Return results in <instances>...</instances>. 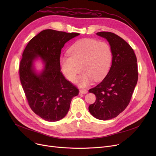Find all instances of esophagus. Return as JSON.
I'll use <instances>...</instances> for the list:
<instances>
[{"label":"esophagus","mask_w":156,"mask_h":156,"mask_svg":"<svg viewBox=\"0 0 156 156\" xmlns=\"http://www.w3.org/2000/svg\"><path fill=\"white\" fill-rule=\"evenodd\" d=\"M80 93L81 94H86L87 93V91L85 89H81L80 90Z\"/></svg>","instance_id":"34e87169"}]
</instances>
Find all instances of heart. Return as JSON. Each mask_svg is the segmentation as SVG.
<instances>
[{
  "label": "heart",
  "mask_w": 156,
  "mask_h": 156,
  "mask_svg": "<svg viewBox=\"0 0 156 156\" xmlns=\"http://www.w3.org/2000/svg\"><path fill=\"white\" fill-rule=\"evenodd\" d=\"M68 55L60 57L61 70L69 81L75 80L81 69L83 72L76 83L85 87L94 79L99 81L108 73L112 59L111 47L104 42L94 39H82L74 44L68 50Z\"/></svg>",
  "instance_id": "obj_1"
}]
</instances>
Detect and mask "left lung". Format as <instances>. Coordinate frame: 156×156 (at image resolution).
I'll return each mask as SVG.
<instances>
[{"mask_svg":"<svg viewBox=\"0 0 156 156\" xmlns=\"http://www.w3.org/2000/svg\"><path fill=\"white\" fill-rule=\"evenodd\" d=\"M96 35L108 41L112 60L104 79L88 90L96 97L88 110L95 118L108 120L118 116L129 103L138 81L137 61L133 48L118 35L107 31Z\"/></svg>","mask_w":156,"mask_h":156,"instance_id":"left-lung-1","label":"left lung"}]
</instances>
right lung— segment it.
<instances>
[{"label": "right lung", "mask_w": 156, "mask_h": 156, "mask_svg": "<svg viewBox=\"0 0 156 156\" xmlns=\"http://www.w3.org/2000/svg\"><path fill=\"white\" fill-rule=\"evenodd\" d=\"M80 34L45 30L31 38L23 53L20 77L31 110L45 121H57L66 115L78 89L61 72V51L64 44ZM38 58L44 68L37 72L34 62Z\"/></svg>", "instance_id": "add662e5"}]
</instances>
